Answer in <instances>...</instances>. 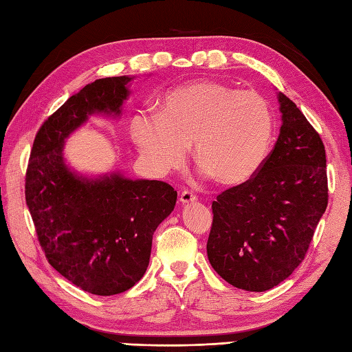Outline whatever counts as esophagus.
<instances>
[{
  "mask_svg": "<svg viewBox=\"0 0 352 352\" xmlns=\"http://www.w3.org/2000/svg\"><path fill=\"white\" fill-rule=\"evenodd\" d=\"M193 201H197V195L190 190H183L182 195H180V203L182 204H189L193 203Z\"/></svg>",
  "mask_w": 352,
  "mask_h": 352,
  "instance_id": "1",
  "label": "esophagus"
}]
</instances>
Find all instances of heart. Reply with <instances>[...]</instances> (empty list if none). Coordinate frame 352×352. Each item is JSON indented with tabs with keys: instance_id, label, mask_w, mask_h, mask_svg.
<instances>
[{
	"instance_id": "b5f03b06",
	"label": "heart",
	"mask_w": 352,
	"mask_h": 352,
	"mask_svg": "<svg viewBox=\"0 0 352 352\" xmlns=\"http://www.w3.org/2000/svg\"><path fill=\"white\" fill-rule=\"evenodd\" d=\"M130 133L155 170L182 166L193 144L198 166L221 184L239 186L263 166L275 119L265 96L256 91L197 81L169 91L159 111H138Z\"/></svg>"
}]
</instances>
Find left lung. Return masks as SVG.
<instances>
[{"instance_id":"left-lung-1","label":"left lung","mask_w":352,"mask_h":352,"mask_svg":"<svg viewBox=\"0 0 352 352\" xmlns=\"http://www.w3.org/2000/svg\"><path fill=\"white\" fill-rule=\"evenodd\" d=\"M281 129L250 182L213 201L207 256L231 286L275 287L300 266L328 204L325 146L286 95L278 94Z\"/></svg>"}]
</instances>
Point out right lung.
Here are the masks:
<instances>
[{
    "mask_svg": "<svg viewBox=\"0 0 352 352\" xmlns=\"http://www.w3.org/2000/svg\"><path fill=\"white\" fill-rule=\"evenodd\" d=\"M131 77L95 80L37 131L25 201L48 263L92 295L131 289L144 276L153 234L174 210L177 190L157 180L115 174L87 178L66 166L65 139L94 113L119 116Z\"/></svg>",
    "mask_w": 352,
    "mask_h": 352,
    "instance_id": "1",
    "label": "right lung"
}]
</instances>
